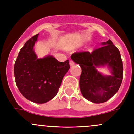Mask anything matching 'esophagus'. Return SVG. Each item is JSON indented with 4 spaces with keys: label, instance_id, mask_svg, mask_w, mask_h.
Masks as SVG:
<instances>
[{
    "label": "esophagus",
    "instance_id": "1",
    "mask_svg": "<svg viewBox=\"0 0 134 134\" xmlns=\"http://www.w3.org/2000/svg\"><path fill=\"white\" fill-rule=\"evenodd\" d=\"M74 64H75V63H74L72 60H70V66H73Z\"/></svg>",
    "mask_w": 134,
    "mask_h": 134
}]
</instances>
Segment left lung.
I'll return each instance as SVG.
<instances>
[{
    "label": "left lung",
    "instance_id": "8db88e82",
    "mask_svg": "<svg viewBox=\"0 0 134 134\" xmlns=\"http://www.w3.org/2000/svg\"><path fill=\"white\" fill-rule=\"evenodd\" d=\"M93 51L74 53L71 58L81 68L79 85L85 98L94 103H104L119 90L123 79V63L120 51L111 40L102 42ZM107 67L111 75L99 72L98 67Z\"/></svg>",
    "mask_w": 134,
    "mask_h": 134
}]
</instances>
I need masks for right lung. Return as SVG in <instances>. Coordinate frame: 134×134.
<instances>
[{"label":"right lung","instance_id":"1","mask_svg":"<svg viewBox=\"0 0 134 134\" xmlns=\"http://www.w3.org/2000/svg\"><path fill=\"white\" fill-rule=\"evenodd\" d=\"M38 36L37 34L29 39L20 50L14 73L22 95L29 101L41 104L56 95L70 66L68 60L60 62L51 55L37 57L34 47Z\"/></svg>","mask_w":134,"mask_h":134}]
</instances>
